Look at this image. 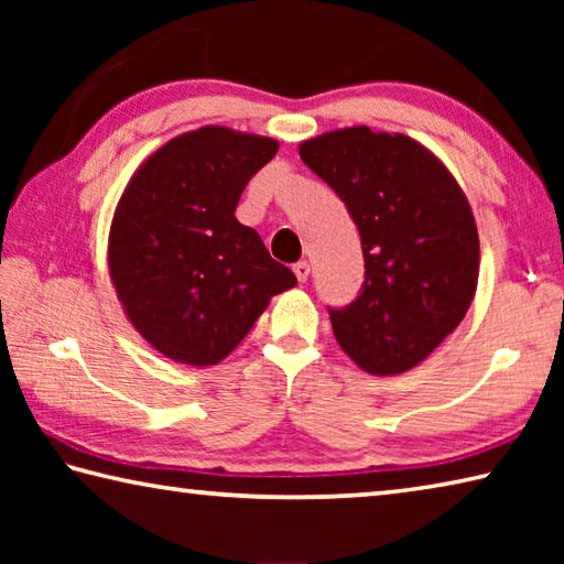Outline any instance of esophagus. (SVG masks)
Here are the masks:
<instances>
[{"mask_svg": "<svg viewBox=\"0 0 564 564\" xmlns=\"http://www.w3.org/2000/svg\"><path fill=\"white\" fill-rule=\"evenodd\" d=\"M293 273H295V279H299L301 283L308 279L311 275V263L308 261H299V263H293Z\"/></svg>", "mask_w": 564, "mask_h": 564, "instance_id": "obj_1", "label": "esophagus"}]
</instances>
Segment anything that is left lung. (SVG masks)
Returning <instances> with one entry per match:
<instances>
[{
    "label": "left lung",
    "instance_id": "left-lung-1",
    "mask_svg": "<svg viewBox=\"0 0 564 564\" xmlns=\"http://www.w3.org/2000/svg\"><path fill=\"white\" fill-rule=\"evenodd\" d=\"M301 159L358 226L366 281L328 308L338 346L373 376L405 373L460 326L480 241L460 186L403 133L352 127L303 141Z\"/></svg>",
    "mask_w": 564,
    "mask_h": 564
}]
</instances>
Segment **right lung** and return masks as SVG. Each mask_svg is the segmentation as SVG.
Wrapping results in <instances>:
<instances>
[{
    "label": "right lung",
    "instance_id": "right-lung-1",
    "mask_svg": "<svg viewBox=\"0 0 564 564\" xmlns=\"http://www.w3.org/2000/svg\"><path fill=\"white\" fill-rule=\"evenodd\" d=\"M275 151L273 139L204 127L161 147L123 191L109 236L111 281L133 328L166 358L224 360L271 295L295 285L234 216Z\"/></svg>",
    "mask_w": 564,
    "mask_h": 564
}]
</instances>
